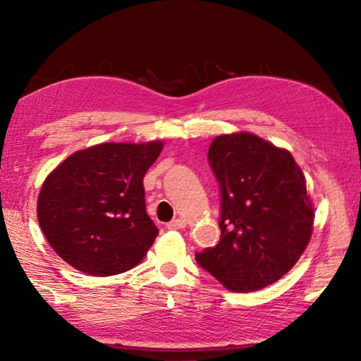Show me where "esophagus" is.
I'll use <instances>...</instances> for the list:
<instances>
[{
  "label": "esophagus",
  "instance_id": "obj_1",
  "mask_svg": "<svg viewBox=\"0 0 361 361\" xmlns=\"http://www.w3.org/2000/svg\"><path fill=\"white\" fill-rule=\"evenodd\" d=\"M183 228H186V223H185V219H181V218L172 219V221L167 223V229H170V231H178Z\"/></svg>",
  "mask_w": 361,
  "mask_h": 361
}]
</instances>
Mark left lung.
Instances as JSON below:
<instances>
[{"label": "left lung", "mask_w": 361, "mask_h": 361, "mask_svg": "<svg viewBox=\"0 0 361 361\" xmlns=\"http://www.w3.org/2000/svg\"><path fill=\"white\" fill-rule=\"evenodd\" d=\"M209 162L221 189V237L195 259L231 291L277 282L301 258L314 229L301 167L290 151L248 132L216 137Z\"/></svg>", "instance_id": "8db88e82"}]
</instances>
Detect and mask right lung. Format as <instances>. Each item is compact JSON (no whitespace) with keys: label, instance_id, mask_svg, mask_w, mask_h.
<instances>
[{"label":"right lung","instance_id":"right-lung-1","mask_svg":"<svg viewBox=\"0 0 361 361\" xmlns=\"http://www.w3.org/2000/svg\"><path fill=\"white\" fill-rule=\"evenodd\" d=\"M162 142L102 143L66 157L47 175L38 221L60 258L87 276L135 267L159 231L146 213L143 178Z\"/></svg>","mask_w":361,"mask_h":361}]
</instances>
